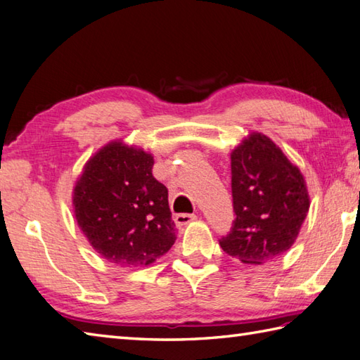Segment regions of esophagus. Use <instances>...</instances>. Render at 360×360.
Wrapping results in <instances>:
<instances>
[{"label": "esophagus", "instance_id": "1", "mask_svg": "<svg viewBox=\"0 0 360 360\" xmlns=\"http://www.w3.org/2000/svg\"><path fill=\"white\" fill-rule=\"evenodd\" d=\"M196 217L195 214H179V215H176L174 217V223H176V226H187L188 223H192V221H195L196 220Z\"/></svg>", "mask_w": 360, "mask_h": 360}]
</instances>
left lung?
Masks as SVG:
<instances>
[{"instance_id":"left-lung-1","label":"left lung","mask_w":360,"mask_h":360,"mask_svg":"<svg viewBox=\"0 0 360 360\" xmlns=\"http://www.w3.org/2000/svg\"><path fill=\"white\" fill-rule=\"evenodd\" d=\"M236 220L220 246L243 264L260 265L297 240L311 198L304 176L262 132H251L231 153Z\"/></svg>"}]
</instances>
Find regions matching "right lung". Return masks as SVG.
<instances>
[{
  "mask_svg": "<svg viewBox=\"0 0 360 360\" xmlns=\"http://www.w3.org/2000/svg\"><path fill=\"white\" fill-rule=\"evenodd\" d=\"M153 165L143 148L112 140L86 162L73 187L77 226L110 264L148 266L176 240L168 190Z\"/></svg>",
  "mask_w": 360,
  "mask_h": 360,
  "instance_id": "right-lung-1",
  "label": "right lung"
}]
</instances>
